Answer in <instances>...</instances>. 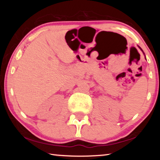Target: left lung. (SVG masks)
Segmentation results:
<instances>
[{"label":"left lung","instance_id":"left-lung-1","mask_svg":"<svg viewBox=\"0 0 160 160\" xmlns=\"http://www.w3.org/2000/svg\"><path fill=\"white\" fill-rule=\"evenodd\" d=\"M139 47V48H140V49H141V50H142V48H140V47Z\"/></svg>","mask_w":160,"mask_h":160}]
</instances>
